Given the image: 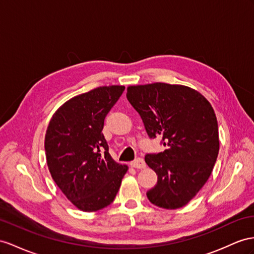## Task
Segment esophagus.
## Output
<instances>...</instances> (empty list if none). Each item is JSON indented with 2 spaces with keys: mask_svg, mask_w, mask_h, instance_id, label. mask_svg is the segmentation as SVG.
<instances>
[{
  "mask_svg": "<svg viewBox=\"0 0 254 254\" xmlns=\"http://www.w3.org/2000/svg\"><path fill=\"white\" fill-rule=\"evenodd\" d=\"M131 166L135 167V168H145L146 167V163H145V161L142 160V159L137 158V159H135L134 161L131 162Z\"/></svg>",
  "mask_w": 254,
  "mask_h": 254,
  "instance_id": "34e87169",
  "label": "esophagus"
}]
</instances>
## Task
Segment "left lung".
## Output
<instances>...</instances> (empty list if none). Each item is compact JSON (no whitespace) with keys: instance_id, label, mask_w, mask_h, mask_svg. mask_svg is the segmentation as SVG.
<instances>
[{"instance_id":"8db88e82","label":"left lung","mask_w":254,"mask_h":254,"mask_svg":"<svg viewBox=\"0 0 254 254\" xmlns=\"http://www.w3.org/2000/svg\"><path fill=\"white\" fill-rule=\"evenodd\" d=\"M127 99L149 138L159 137L166 147L145 157L158 175L148 199L165 209L184 207L206 184L219 153L218 121L210 103L189 87L163 82L128 87Z\"/></svg>"}]
</instances>
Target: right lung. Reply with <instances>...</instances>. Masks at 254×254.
Masks as SVG:
<instances>
[{
    "label": "right lung",
    "mask_w": 254,
    "mask_h": 254,
    "mask_svg": "<svg viewBox=\"0 0 254 254\" xmlns=\"http://www.w3.org/2000/svg\"><path fill=\"white\" fill-rule=\"evenodd\" d=\"M125 91L99 87L70 99L57 110L45 136L51 177L78 209L92 212L114 201L127 166L108 152L104 120Z\"/></svg>",
    "instance_id": "right-lung-1"
}]
</instances>
